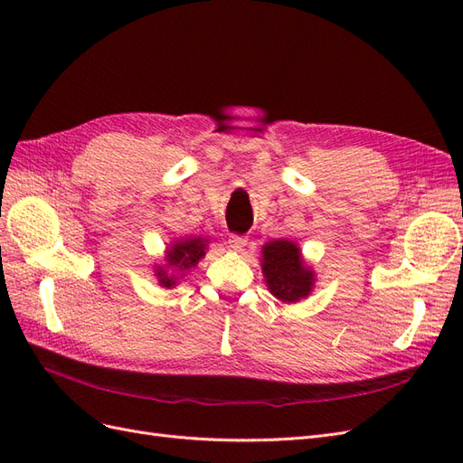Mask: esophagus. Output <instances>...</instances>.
<instances>
[{
  "mask_svg": "<svg viewBox=\"0 0 463 463\" xmlns=\"http://www.w3.org/2000/svg\"><path fill=\"white\" fill-rule=\"evenodd\" d=\"M247 243H249L247 235H235V233L230 235V247H232L233 250H245Z\"/></svg>",
  "mask_w": 463,
  "mask_h": 463,
  "instance_id": "esophagus-1",
  "label": "esophagus"
}]
</instances>
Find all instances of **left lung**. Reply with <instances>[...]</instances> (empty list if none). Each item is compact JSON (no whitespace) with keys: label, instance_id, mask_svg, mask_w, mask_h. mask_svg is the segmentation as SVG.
Masks as SVG:
<instances>
[{"label":"left lung","instance_id":"8db88e82","mask_svg":"<svg viewBox=\"0 0 463 463\" xmlns=\"http://www.w3.org/2000/svg\"><path fill=\"white\" fill-rule=\"evenodd\" d=\"M262 274L270 293L284 303H298L309 296L315 272L303 262L299 247L289 240H276L262 247Z\"/></svg>","mask_w":463,"mask_h":463}]
</instances>
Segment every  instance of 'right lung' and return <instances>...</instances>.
I'll return each mask as SVG.
<instances>
[{
	"instance_id": "add662e5",
	"label": "right lung",
	"mask_w": 463,
	"mask_h": 463,
	"mask_svg": "<svg viewBox=\"0 0 463 463\" xmlns=\"http://www.w3.org/2000/svg\"><path fill=\"white\" fill-rule=\"evenodd\" d=\"M206 240L203 237H189V240H181L167 249L165 266H158L156 276L158 284L164 288H174L177 284V276L181 272H187L199 264L204 257Z\"/></svg>"
}]
</instances>
